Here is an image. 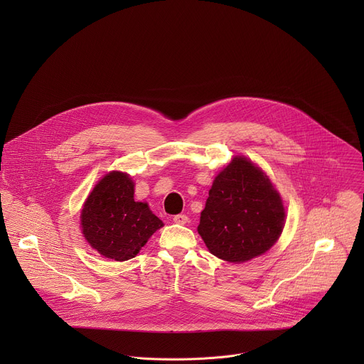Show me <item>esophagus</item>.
I'll return each mask as SVG.
<instances>
[{
  "label": "esophagus",
  "mask_w": 364,
  "mask_h": 364,
  "mask_svg": "<svg viewBox=\"0 0 364 364\" xmlns=\"http://www.w3.org/2000/svg\"><path fill=\"white\" fill-rule=\"evenodd\" d=\"M173 220H174V223H177V225H186V223L188 222V218H187L186 215H176V216L173 218Z\"/></svg>",
  "instance_id": "obj_1"
}]
</instances>
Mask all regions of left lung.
Returning a JSON list of instances; mask_svg holds the SVG:
<instances>
[{
	"label": "left lung",
	"instance_id": "8db88e82",
	"mask_svg": "<svg viewBox=\"0 0 364 364\" xmlns=\"http://www.w3.org/2000/svg\"><path fill=\"white\" fill-rule=\"evenodd\" d=\"M284 226V204L268 176L235 157L215 178L197 230L215 256L240 264L269 250Z\"/></svg>",
	"mask_w": 364,
	"mask_h": 364
}]
</instances>
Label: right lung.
Here are the masks:
<instances>
[{
	"label": "right lung",
	"mask_w": 364,
	"mask_h": 364,
	"mask_svg": "<svg viewBox=\"0 0 364 364\" xmlns=\"http://www.w3.org/2000/svg\"><path fill=\"white\" fill-rule=\"evenodd\" d=\"M82 233L102 256L124 262L135 257L164 223L146 203L134 200V181L127 173L111 171L87 196L80 213Z\"/></svg>",
	"instance_id": "obj_1"
}]
</instances>
